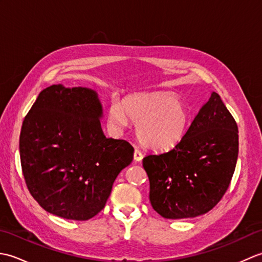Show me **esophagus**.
Instances as JSON below:
<instances>
[{"label":"esophagus","mask_w":262,"mask_h":262,"mask_svg":"<svg viewBox=\"0 0 262 262\" xmlns=\"http://www.w3.org/2000/svg\"><path fill=\"white\" fill-rule=\"evenodd\" d=\"M142 159H143V153L138 148H135L134 160L136 161V162H140V161H142Z\"/></svg>","instance_id":"1"}]
</instances>
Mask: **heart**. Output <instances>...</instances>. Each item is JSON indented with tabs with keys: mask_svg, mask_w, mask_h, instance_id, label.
I'll use <instances>...</instances> for the list:
<instances>
[{
	"mask_svg": "<svg viewBox=\"0 0 262 262\" xmlns=\"http://www.w3.org/2000/svg\"><path fill=\"white\" fill-rule=\"evenodd\" d=\"M108 118L118 132H124L128 119L132 120L136 124L138 140L154 151H164L178 145L190 121L185 103L165 93L127 97L121 105H110Z\"/></svg>",
	"mask_w": 262,
	"mask_h": 262,
	"instance_id": "1",
	"label": "heart"
}]
</instances>
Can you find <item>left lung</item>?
Instances as JSON below:
<instances>
[{"mask_svg": "<svg viewBox=\"0 0 262 262\" xmlns=\"http://www.w3.org/2000/svg\"><path fill=\"white\" fill-rule=\"evenodd\" d=\"M237 154V125L213 92L178 145L143 159L152 207L169 220L206 214L229 188Z\"/></svg>", "mask_w": 262, "mask_h": 262, "instance_id": "1", "label": "left lung"}]
</instances>
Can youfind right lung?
<instances>
[{
    "label": "right lung",
    "mask_w": 262,
    "mask_h": 262,
    "mask_svg": "<svg viewBox=\"0 0 262 262\" xmlns=\"http://www.w3.org/2000/svg\"><path fill=\"white\" fill-rule=\"evenodd\" d=\"M98 93L54 84L32 104L20 133V159L31 196L48 213L86 221L101 211L134 148L104 136Z\"/></svg>",
    "instance_id": "obj_1"
}]
</instances>
